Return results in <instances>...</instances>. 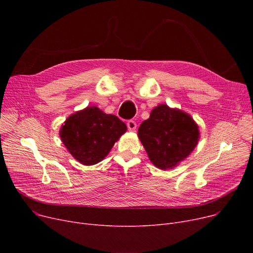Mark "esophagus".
Returning a JSON list of instances; mask_svg holds the SVG:
<instances>
[{"instance_id": "obj_1", "label": "esophagus", "mask_w": 253, "mask_h": 253, "mask_svg": "<svg viewBox=\"0 0 253 253\" xmlns=\"http://www.w3.org/2000/svg\"><path fill=\"white\" fill-rule=\"evenodd\" d=\"M127 127H128V130L129 131H135L136 130V128H137V125H136V123L134 122V121H132V120H130V121H128V123H127Z\"/></svg>"}]
</instances>
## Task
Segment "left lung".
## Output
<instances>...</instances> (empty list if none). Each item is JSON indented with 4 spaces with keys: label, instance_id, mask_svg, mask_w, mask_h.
Wrapping results in <instances>:
<instances>
[{
    "label": "left lung",
    "instance_id": "1",
    "mask_svg": "<svg viewBox=\"0 0 253 253\" xmlns=\"http://www.w3.org/2000/svg\"><path fill=\"white\" fill-rule=\"evenodd\" d=\"M137 135L150 161L159 169H173L197 147L200 131L192 116L162 103L140 124Z\"/></svg>",
    "mask_w": 253,
    "mask_h": 253
}]
</instances>
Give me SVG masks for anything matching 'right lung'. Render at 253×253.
<instances>
[{"mask_svg":"<svg viewBox=\"0 0 253 253\" xmlns=\"http://www.w3.org/2000/svg\"><path fill=\"white\" fill-rule=\"evenodd\" d=\"M126 131V124L117 116L105 114L93 105L66 119L59 136L76 160L89 166L102 161Z\"/></svg>","mask_w":253,"mask_h":253,"instance_id":"add662e5","label":"right lung"}]
</instances>
